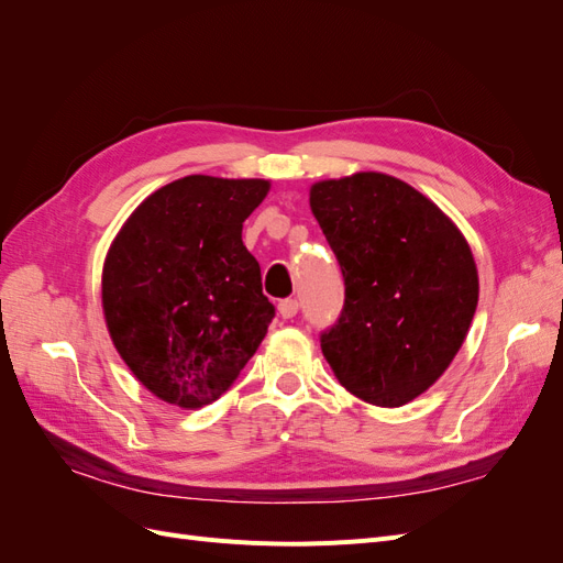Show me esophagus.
Returning <instances> with one entry per match:
<instances>
[{
	"mask_svg": "<svg viewBox=\"0 0 563 563\" xmlns=\"http://www.w3.org/2000/svg\"><path fill=\"white\" fill-rule=\"evenodd\" d=\"M277 308H279V314H282L284 319H291V317H296V314H298V308H300V305H298V300H296V298H284V300H279Z\"/></svg>",
	"mask_w": 563,
	"mask_h": 563,
	"instance_id": "obj_1",
	"label": "esophagus"
}]
</instances>
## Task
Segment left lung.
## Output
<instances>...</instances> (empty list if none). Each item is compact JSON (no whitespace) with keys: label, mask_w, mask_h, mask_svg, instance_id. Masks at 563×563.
Masks as SVG:
<instances>
[{"label":"left lung","mask_w":563,"mask_h":563,"mask_svg":"<svg viewBox=\"0 0 563 563\" xmlns=\"http://www.w3.org/2000/svg\"><path fill=\"white\" fill-rule=\"evenodd\" d=\"M310 207L345 282L321 352L352 395L404 406L449 368L467 335L479 279L465 236L385 174L317 183Z\"/></svg>","instance_id":"obj_1"}]
</instances>
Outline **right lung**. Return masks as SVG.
<instances>
[{
  "instance_id": "1",
  "label": "right lung",
  "mask_w": 563,
  "mask_h": 563,
  "mask_svg": "<svg viewBox=\"0 0 563 563\" xmlns=\"http://www.w3.org/2000/svg\"><path fill=\"white\" fill-rule=\"evenodd\" d=\"M267 180L185 176L131 213L103 267L112 343L152 395L183 408L240 378L275 319L242 223Z\"/></svg>"
}]
</instances>
